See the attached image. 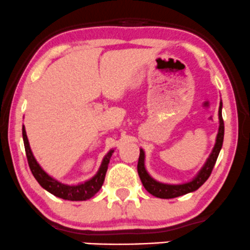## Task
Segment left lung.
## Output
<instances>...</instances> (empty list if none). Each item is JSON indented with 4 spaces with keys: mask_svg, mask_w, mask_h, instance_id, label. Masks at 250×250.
Returning a JSON list of instances; mask_svg holds the SVG:
<instances>
[{
    "mask_svg": "<svg viewBox=\"0 0 250 250\" xmlns=\"http://www.w3.org/2000/svg\"><path fill=\"white\" fill-rule=\"evenodd\" d=\"M222 103L220 102V107H219V132L218 136H216V142L214 145V148L210 153L209 157L205 164L204 167L199 171L196 177L193 180L188 181L186 184H180V185H168V184H163L159 181L154 180L151 175L148 174L147 171L145 168V153H144L143 149H140L139 154V160H138V174H139L140 180L145 187V189L147 190L149 194L157 196L160 199H173L177 198V196H181L187 194V193L194 192L201 187L202 185L206 183V180L209 178L210 173L213 171V167L215 165L216 159H218L220 149L222 147V143H224V134H225V125H224V119H222Z\"/></svg>",
    "mask_w": 250,
    "mask_h": 250,
    "instance_id": "left-lung-1",
    "label": "left lung"
}]
</instances>
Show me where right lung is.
<instances>
[{"instance_id":"obj_1","label":"right lung","mask_w":250,"mask_h":250,"mask_svg":"<svg viewBox=\"0 0 250 250\" xmlns=\"http://www.w3.org/2000/svg\"><path fill=\"white\" fill-rule=\"evenodd\" d=\"M22 134H23V142H24V148H25V154L26 159H28L29 167H30V171L34 175L35 179L37 180V183L43 187L44 189L48 190L49 193L54 194L57 198L64 199V200H70V201H84L87 199L92 198L93 195L102 188V185L104 183L105 174H106L108 163H110L111 157L114 149H110L107 152V154L105 155L104 159L102 161V165L99 167L98 172L96 173L95 177H92L90 180L85 181L83 184L78 185H65L62 184L60 181L55 180L54 178L50 177L46 172H44V169L40 166V164L37 163L35 159L34 154H32L30 145H29L28 137H26L24 125L22 127Z\"/></svg>"}]
</instances>
